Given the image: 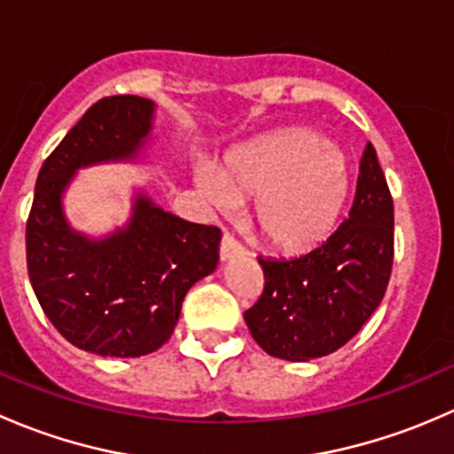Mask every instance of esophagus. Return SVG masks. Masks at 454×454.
Wrapping results in <instances>:
<instances>
[{
	"mask_svg": "<svg viewBox=\"0 0 454 454\" xmlns=\"http://www.w3.org/2000/svg\"><path fill=\"white\" fill-rule=\"evenodd\" d=\"M241 254H244V248H241V246L237 244L231 235H223L222 244H219V259L231 261V259H237V256H241Z\"/></svg>",
	"mask_w": 454,
	"mask_h": 454,
	"instance_id": "1",
	"label": "esophagus"
}]
</instances>
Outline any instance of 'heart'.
<instances>
[{"instance_id": "b5f03b06", "label": "heart", "mask_w": 454, "mask_h": 454, "mask_svg": "<svg viewBox=\"0 0 454 454\" xmlns=\"http://www.w3.org/2000/svg\"><path fill=\"white\" fill-rule=\"evenodd\" d=\"M201 193L223 210L253 200L256 237L286 254L318 248L349 198V164L340 146L309 129H286L237 151L222 168L201 164Z\"/></svg>"}]
</instances>
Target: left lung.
Masks as SVG:
<instances>
[{"instance_id":"obj_1","label":"left lung","mask_w":454,"mask_h":454,"mask_svg":"<svg viewBox=\"0 0 454 454\" xmlns=\"http://www.w3.org/2000/svg\"><path fill=\"white\" fill-rule=\"evenodd\" d=\"M263 294L244 314L265 354L309 363L351 340L382 303L393 265V200L371 142L349 217L318 248L261 259Z\"/></svg>"}]
</instances>
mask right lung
Masks as SVG:
<instances>
[{
    "label": "right lung",
    "instance_id": "1",
    "mask_svg": "<svg viewBox=\"0 0 454 454\" xmlns=\"http://www.w3.org/2000/svg\"><path fill=\"white\" fill-rule=\"evenodd\" d=\"M155 103L140 96L98 100L41 167L26 226L32 290L50 323L83 351L140 358L171 338L186 292L215 272L222 232L186 222L134 191L125 226L103 237L76 231L67 189L81 168L142 162Z\"/></svg>",
    "mask_w": 454,
    "mask_h": 454
}]
</instances>
